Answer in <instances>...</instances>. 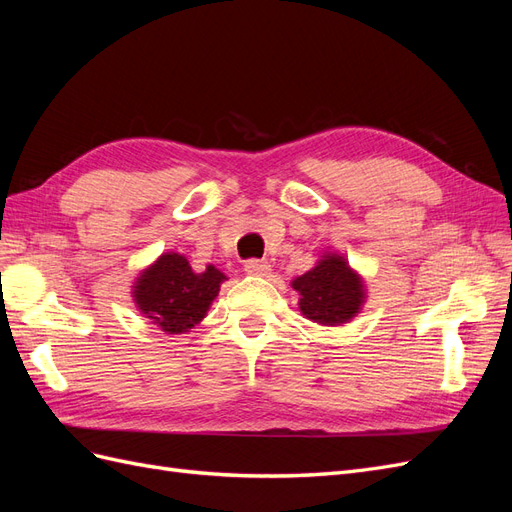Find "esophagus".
<instances>
[{
  "label": "esophagus",
  "instance_id": "34e87169",
  "mask_svg": "<svg viewBox=\"0 0 512 512\" xmlns=\"http://www.w3.org/2000/svg\"><path fill=\"white\" fill-rule=\"evenodd\" d=\"M245 271L250 275H258V277H267L271 273V265L267 260H247L245 262Z\"/></svg>",
  "mask_w": 512,
  "mask_h": 512
}]
</instances>
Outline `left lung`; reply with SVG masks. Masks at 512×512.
<instances>
[{"mask_svg":"<svg viewBox=\"0 0 512 512\" xmlns=\"http://www.w3.org/2000/svg\"><path fill=\"white\" fill-rule=\"evenodd\" d=\"M292 288L299 292V309L307 320L322 327H339L361 312L365 303L363 277L344 256L327 252L314 269L294 277Z\"/></svg>","mask_w":512,"mask_h":512,"instance_id":"1","label":"left lung"}]
</instances>
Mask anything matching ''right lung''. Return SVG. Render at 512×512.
I'll use <instances>...</instances> for the list:
<instances>
[{
    "instance_id": "obj_1",
    "label": "right lung",
    "mask_w": 512,
    "mask_h": 512,
    "mask_svg": "<svg viewBox=\"0 0 512 512\" xmlns=\"http://www.w3.org/2000/svg\"><path fill=\"white\" fill-rule=\"evenodd\" d=\"M226 275L209 265L196 273L185 256L166 252L136 277L132 297L141 314L162 331L188 333L209 312Z\"/></svg>"
}]
</instances>
